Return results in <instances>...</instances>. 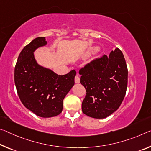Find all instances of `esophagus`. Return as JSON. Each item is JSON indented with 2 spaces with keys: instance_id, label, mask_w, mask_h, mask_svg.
Wrapping results in <instances>:
<instances>
[{
  "instance_id": "esophagus-1",
  "label": "esophagus",
  "mask_w": 151,
  "mask_h": 151,
  "mask_svg": "<svg viewBox=\"0 0 151 151\" xmlns=\"http://www.w3.org/2000/svg\"><path fill=\"white\" fill-rule=\"evenodd\" d=\"M75 83H80V78L78 75H76L75 78Z\"/></svg>"
}]
</instances>
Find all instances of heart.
Masks as SVG:
<instances>
[{
    "mask_svg": "<svg viewBox=\"0 0 151 151\" xmlns=\"http://www.w3.org/2000/svg\"><path fill=\"white\" fill-rule=\"evenodd\" d=\"M97 47H95V48H93V49H91V50H90V52H92L97 51Z\"/></svg>",
    "mask_w": 151,
    "mask_h": 151,
    "instance_id": "b5f03b06",
    "label": "heart"
}]
</instances>
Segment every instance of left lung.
I'll return each instance as SVG.
<instances>
[{"label": "left lung", "instance_id": "8db88e82", "mask_svg": "<svg viewBox=\"0 0 151 151\" xmlns=\"http://www.w3.org/2000/svg\"><path fill=\"white\" fill-rule=\"evenodd\" d=\"M80 83L86 96L82 111L93 118H107L119 108L125 97L128 85V68L119 48L91 62L79 70Z\"/></svg>", "mask_w": 151, "mask_h": 151}]
</instances>
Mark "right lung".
<instances>
[{
    "label": "right lung",
    "mask_w": 151,
    "mask_h": 151,
    "mask_svg": "<svg viewBox=\"0 0 151 151\" xmlns=\"http://www.w3.org/2000/svg\"><path fill=\"white\" fill-rule=\"evenodd\" d=\"M47 45L45 37L32 40L21 52L15 68V83L21 101L42 118H51L63 111V99L75 85L76 71L58 75L40 66L35 50Z\"/></svg>",
    "instance_id": "1"
}]
</instances>
